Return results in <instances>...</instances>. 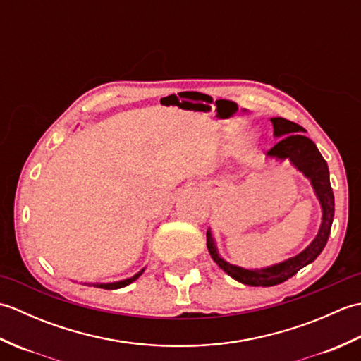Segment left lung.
<instances>
[{
	"label": "left lung",
	"instance_id": "8db88e82",
	"mask_svg": "<svg viewBox=\"0 0 361 361\" xmlns=\"http://www.w3.org/2000/svg\"><path fill=\"white\" fill-rule=\"evenodd\" d=\"M271 122L274 128V136L281 137V140L267 152V155L278 159L288 158L291 164L298 167V171H301L307 176L313 189H315L317 197L319 198L321 208H323V221H321L319 233L315 237V240L302 252L286 260V262L262 268V270H247V268L225 262L219 256L211 229H208V233H206V245H208L209 255L214 259V262L235 281L251 287L278 286V283L295 276L305 265L313 262L326 247L329 234H331L335 212L334 192L331 180H329V167L315 142L304 135L305 130L301 126H298L296 122H291L283 118H271Z\"/></svg>",
	"mask_w": 361,
	"mask_h": 361
}]
</instances>
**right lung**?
<instances>
[{"instance_id": "1", "label": "right lung", "mask_w": 361, "mask_h": 361, "mask_svg": "<svg viewBox=\"0 0 361 361\" xmlns=\"http://www.w3.org/2000/svg\"><path fill=\"white\" fill-rule=\"evenodd\" d=\"M144 270H141L137 274H135L133 278H128V279H124V281H119V282H113V283H94L96 287H101V288H105V290H116V288H122L128 286V283H132L133 281H136L140 276L142 274Z\"/></svg>"}]
</instances>
